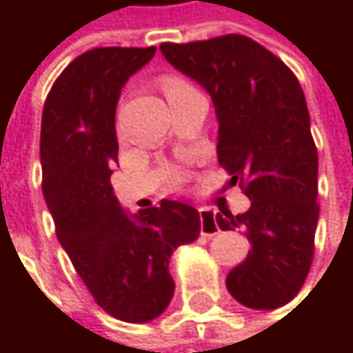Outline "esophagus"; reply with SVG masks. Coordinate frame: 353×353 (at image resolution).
<instances>
[{"label":"esophagus","instance_id":"1","mask_svg":"<svg viewBox=\"0 0 353 353\" xmlns=\"http://www.w3.org/2000/svg\"><path fill=\"white\" fill-rule=\"evenodd\" d=\"M219 231L221 229H219V223H216V212H212L208 208H202L200 210V233L204 237H212Z\"/></svg>","mask_w":353,"mask_h":353}]
</instances>
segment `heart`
<instances>
[{
    "label": "heart",
    "instance_id": "obj_1",
    "mask_svg": "<svg viewBox=\"0 0 353 353\" xmlns=\"http://www.w3.org/2000/svg\"><path fill=\"white\" fill-rule=\"evenodd\" d=\"M185 88H190L183 79H179V77H165L163 79V90H165V96H172V94H176L179 90H185Z\"/></svg>",
    "mask_w": 353,
    "mask_h": 353
}]
</instances>
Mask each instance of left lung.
Masks as SVG:
<instances>
[{
    "instance_id": "1",
    "label": "left lung",
    "mask_w": 353,
    "mask_h": 353,
    "mask_svg": "<svg viewBox=\"0 0 353 353\" xmlns=\"http://www.w3.org/2000/svg\"><path fill=\"white\" fill-rule=\"evenodd\" d=\"M179 73L200 83L216 112L219 163L251 200L243 214L223 212V231L247 229L251 249L227 276L243 307L290 303L311 270L319 221V157L311 116L294 73L241 34L159 46Z\"/></svg>"
}]
</instances>
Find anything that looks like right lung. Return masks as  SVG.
I'll list each match as a JSON object with an SVG mask.
<instances>
[{"mask_svg":"<svg viewBox=\"0 0 353 353\" xmlns=\"http://www.w3.org/2000/svg\"><path fill=\"white\" fill-rule=\"evenodd\" d=\"M155 50L104 46L79 54L48 92L40 126L42 194L57 239L96 303L126 323H149L168 309L172 253L200 235L194 206L163 198L130 214L110 183L120 92Z\"/></svg>","mask_w":353,"mask_h":353,"instance_id":"1","label":"right lung"}]
</instances>
